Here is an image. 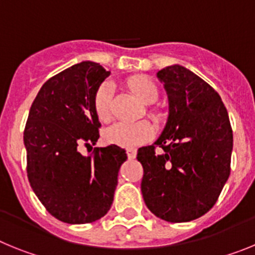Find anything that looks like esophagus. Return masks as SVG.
Returning <instances> with one entry per match:
<instances>
[{
	"instance_id": "34e87169",
	"label": "esophagus",
	"mask_w": 255,
	"mask_h": 255,
	"mask_svg": "<svg viewBox=\"0 0 255 255\" xmlns=\"http://www.w3.org/2000/svg\"><path fill=\"white\" fill-rule=\"evenodd\" d=\"M126 153H128V158L129 159H134L136 157V149H128Z\"/></svg>"
}]
</instances>
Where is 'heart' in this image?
Here are the masks:
<instances>
[{"label":"heart","instance_id":"1","mask_svg":"<svg viewBox=\"0 0 255 255\" xmlns=\"http://www.w3.org/2000/svg\"><path fill=\"white\" fill-rule=\"evenodd\" d=\"M128 85L144 105H152L158 100V88L147 78L129 79ZM112 98H114V85L105 83L101 85L94 97V110L101 121L107 123L112 116ZM149 116L154 120L158 119L155 112H149ZM154 130L147 121L138 123H116L105 131L107 143L119 147L132 148L145 143L153 138Z\"/></svg>","mask_w":255,"mask_h":255}]
</instances>
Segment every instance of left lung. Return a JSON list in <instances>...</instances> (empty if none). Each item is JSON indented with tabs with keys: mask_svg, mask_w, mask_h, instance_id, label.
Here are the masks:
<instances>
[{
	"mask_svg": "<svg viewBox=\"0 0 255 255\" xmlns=\"http://www.w3.org/2000/svg\"><path fill=\"white\" fill-rule=\"evenodd\" d=\"M157 78L167 92L168 119L154 144L138 149L141 194L157 217L189 222L215 206L229 179L233 129L220 94L193 71L172 65Z\"/></svg>",
	"mask_w": 255,
	"mask_h": 255,
	"instance_id": "1",
	"label": "left lung"
}]
</instances>
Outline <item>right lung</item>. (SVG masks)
I'll use <instances>...</instances> for the list:
<instances>
[{"label":"right lung","mask_w":255,"mask_h":255,"mask_svg":"<svg viewBox=\"0 0 255 255\" xmlns=\"http://www.w3.org/2000/svg\"><path fill=\"white\" fill-rule=\"evenodd\" d=\"M100 64L83 61L52 76L40 88L24 130L26 172L40 203L66 224H91L111 208L125 149L94 148L83 155L79 144H96L100 121L94 97L110 76Z\"/></svg>","instance_id":"right-lung-1"}]
</instances>
